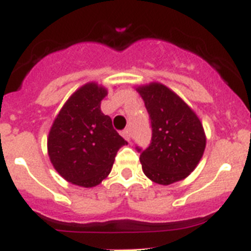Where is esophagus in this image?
I'll list each match as a JSON object with an SVG mask.
<instances>
[{"label": "esophagus", "mask_w": 251, "mask_h": 251, "mask_svg": "<svg viewBox=\"0 0 251 251\" xmlns=\"http://www.w3.org/2000/svg\"><path fill=\"white\" fill-rule=\"evenodd\" d=\"M122 136H123L124 138L127 139L128 142H130V138H132V133H130L129 128H127V129H124L123 132H122Z\"/></svg>", "instance_id": "34e87169"}]
</instances>
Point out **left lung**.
<instances>
[{
	"mask_svg": "<svg viewBox=\"0 0 251 251\" xmlns=\"http://www.w3.org/2000/svg\"><path fill=\"white\" fill-rule=\"evenodd\" d=\"M136 90L145 101L152 126V143L139 157L142 170L158 185L182 181L197 167L205 152L206 134L200 118L162 83L143 84Z\"/></svg>",
	"mask_w": 251,
	"mask_h": 251,
	"instance_id": "obj_1",
	"label": "left lung"
}]
</instances>
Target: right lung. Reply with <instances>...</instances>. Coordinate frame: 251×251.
Returning a JSON list of instances; mask_svg holds the SVG:
<instances>
[{
  "mask_svg": "<svg viewBox=\"0 0 251 251\" xmlns=\"http://www.w3.org/2000/svg\"><path fill=\"white\" fill-rule=\"evenodd\" d=\"M108 95L95 81L81 85L61 106L48 136V154L57 174L73 185L95 187L108 177L115 154L128 145L100 109Z\"/></svg>",
  "mask_w": 251,
  "mask_h": 251,
  "instance_id": "obj_1",
  "label": "right lung"
}]
</instances>
